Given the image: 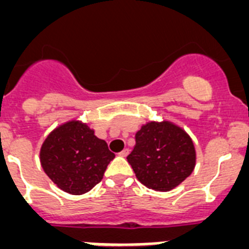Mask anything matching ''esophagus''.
<instances>
[{
	"label": "esophagus",
	"mask_w": 249,
	"mask_h": 249,
	"mask_svg": "<svg viewBox=\"0 0 249 249\" xmlns=\"http://www.w3.org/2000/svg\"><path fill=\"white\" fill-rule=\"evenodd\" d=\"M128 153H129V149L124 148L123 151L120 152V156L121 157H127V156H128Z\"/></svg>",
	"instance_id": "34e87169"
}]
</instances>
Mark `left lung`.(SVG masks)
<instances>
[{
  "mask_svg": "<svg viewBox=\"0 0 249 249\" xmlns=\"http://www.w3.org/2000/svg\"><path fill=\"white\" fill-rule=\"evenodd\" d=\"M142 184L151 190H173L193 172L196 151L191 137L172 122H148L136 133L127 157Z\"/></svg>",
  "mask_w": 249,
  "mask_h": 249,
  "instance_id": "left-lung-1",
  "label": "left lung"
}]
</instances>
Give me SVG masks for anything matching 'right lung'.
I'll use <instances>...</instances> for the list:
<instances>
[{
    "label": "right lung",
    "mask_w": 249,
    "mask_h": 249,
    "mask_svg": "<svg viewBox=\"0 0 249 249\" xmlns=\"http://www.w3.org/2000/svg\"><path fill=\"white\" fill-rule=\"evenodd\" d=\"M113 158L105 141L80 121H70L51 132L39 152L46 175L71 195H83L100 183Z\"/></svg>",
    "instance_id": "right-lung-1"
}]
</instances>
